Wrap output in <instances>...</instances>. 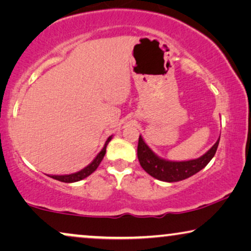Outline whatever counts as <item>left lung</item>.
<instances>
[{
  "instance_id": "obj_1",
  "label": "left lung",
  "mask_w": 251,
  "mask_h": 251,
  "mask_svg": "<svg viewBox=\"0 0 251 251\" xmlns=\"http://www.w3.org/2000/svg\"><path fill=\"white\" fill-rule=\"evenodd\" d=\"M219 138L208 152H205L203 155L198 159L188 161H170L160 157L156 153H154L143 139V137L139 136L137 156H138L140 166L151 176L155 179L167 181V183H175V181L186 179L203 169L215 156Z\"/></svg>"
}]
</instances>
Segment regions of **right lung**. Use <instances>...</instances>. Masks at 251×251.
I'll use <instances>...</instances> for the list:
<instances>
[{"label":"right lung","mask_w":251,"mask_h":251,"mask_svg":"<svg viewBox=\"0 0 251 251\" xmlns=\"http://www.w3.org/2000/svg\"><path fill=\"white\" fill-rule=\"evenodd\" d=\"M112 137L113 136L108 137L107 140H106L104 147H102V150L97 154V156H96L95 159L91 161V163H89L87 167L83 168V169L77 171V173L70 174V175H48V176L53 178V179H56V180L63 181V183H75V181L82 180V179H84V178H87L88 176H90L94 171H96V169H97L99 164H100L102 159H104V156L106 154V147H107L108 143L112 140Z\"/></svg>","instance_id":"add662e5"}]
</instances>
